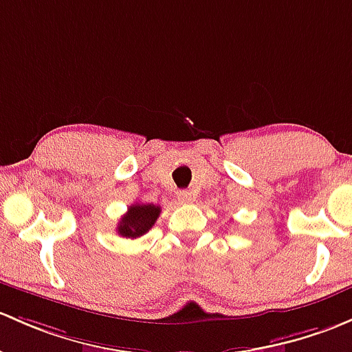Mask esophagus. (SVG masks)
<instances>
[{
    "label": "esophagus",
    "instance_id": "esophagus-1",
    "mask_svg": "<svg viewBox=\"0 0 352 352\" xmlns=\"http://www.w3.org/2000/svg\"><path fill=\"white\" fill-rule=\"evenodd\" d=\"M177 199H179L180 204H190V202L194 201V194L188 190H180L177 192Z\"/></svg>",
    "mask_w": 352,
    "mask_h": 352
}]
</instances>
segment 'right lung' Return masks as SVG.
Masks as SVG:
<instances>
[{
    "mask_svg": "<svg viewBox=\"0 0 352 352\" xmlns=\"http://www.w3.org/2000/svg\"><path fill=\"white\" fill-rule=\"evenodd\" d=\"M160 206L155 204H136L128 207V212L118 223V234L123 238L136 239L153 228L160 216Z\"/></svg>",
    "mask_w": 352,
    "mask_h": 352,
    "instance_id": "add662e5",
    "label": "right lung"
}]
</instances>
